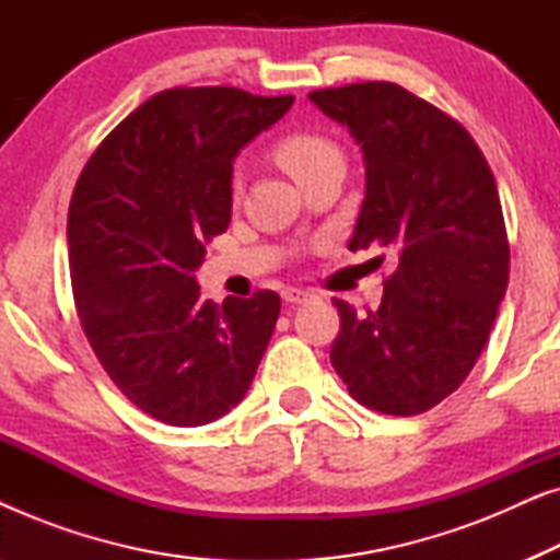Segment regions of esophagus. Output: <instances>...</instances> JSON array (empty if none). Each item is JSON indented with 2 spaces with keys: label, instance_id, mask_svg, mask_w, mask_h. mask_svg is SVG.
Here are the masks:
<instances>
[{
  "label": "esophagus",
  "instance_id": "esophagus-1",
  "mask_svg": "<svg viewBox=\"0 0 560 560\" xmlns=\"http://www.w3.org/2000/svg\"><path fill=\"white\" fill-rule=\"evenodd\" d=\"M311 298L308 290H301V288H285L282 290V301L285 303H305Z\"/></svg>",
  "mask_w": 560,
  "mask_h": 560
}]
</instances>
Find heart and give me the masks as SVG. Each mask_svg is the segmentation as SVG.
I'll return each mask as SVG.
<instances>
[{
  "instance_id": "1",
  "label": "heart",
  "mask_w": 560,
  "mask_h": 560,
  "mask_svg": "<svg viewBox=\"0 0 560 560\" xmlns=\"http://www.w3.org/2000/svg\"><path fill=\"white\" fill-rule=\"evenodd\" d=\"M272 158L278 160L282 171L293 175L303 186L320 167L334 163V160H341V150L336 148L331 137L313 132V129H293V132H285L272 144ZM232 190L234 194L240 190V178L232 180Z\"/></svg>"
}]
</instances>
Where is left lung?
I'll return each mask as SVG.
<instances>
[{"label": "left lung", "instance_id": "1", "mask_svg": "<svg viewBox=\"0 0 560 560\" xmlns=\"http://www.w3.org/2000/svg\"><path fill=\"white\" fill-rule=\"evenodd\" d=\"M362 144L366 190L349 249L395 252L377 311L334 298L331 364L349 395L420 416L466 380L508 290L510 242L494 175L462 121L389 81L311 91Z\"/></svg>", "mask_w": 560, "mask_h": 560}]
</instances>
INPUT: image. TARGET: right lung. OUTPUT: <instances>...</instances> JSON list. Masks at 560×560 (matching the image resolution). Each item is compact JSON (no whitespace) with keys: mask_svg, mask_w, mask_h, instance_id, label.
I'll return each instance as SVG.
<instances>
[{"mask_svg":"<svg viewBox=\"0 0 560 560\" xmlns=\"http://www.w3.org/2000/svg\"><path fill=\"white\" fill-rule=\"evenodd\" d=\"M293 96L175 86L98 144L68 206L81 328L129 402L167 425L236 408L270 343L280 298L201 301L194 270L232 219V160Z\"/></svg>","mask_w":560,"mask_h":560,"instance_id":"add662e5","label":"right lung"}]
</instances>
